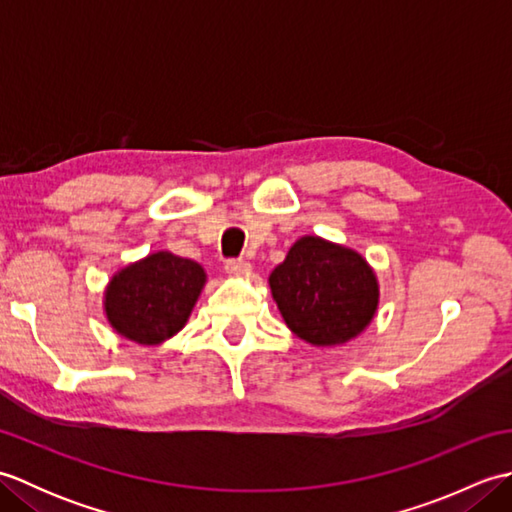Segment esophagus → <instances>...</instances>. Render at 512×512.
Instances as JSON below:
<instances>
[{
    "instance_id": "obj_1",
    "label": "esophagus",
    "mask_w": 512,
    "mask_h": 512,
    "mask_svg": "<svg viewBox=\"0 0 512 512\" xmlns=\"http://www.w3.org/2000/svg\"><path fill=\"white\" fill-rule=\"evenodd\" d=\"M224 270L231 277H242L248 270V264L244 262V259H228V262L224 264Z\"/></svg>"
}]
</instances>
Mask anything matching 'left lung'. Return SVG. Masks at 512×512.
<instances>
[{
  "label": "left lung",
  "instance_id": "left-lung-1",
  "mask_svg": "<svg viewBox=\"0 0 512 512\" xmlns=\"http://www.w3.org/2000/svg\"><path fill=\"white\" fill-rule=\"evenodd\" d=\"M268 284L288 328L317 347L354 339L378 308V279L363 255L317 235L297 239Z\"/></svg>",
  "mask_w": 512,
  "mask_h": 512
}]
</instances>
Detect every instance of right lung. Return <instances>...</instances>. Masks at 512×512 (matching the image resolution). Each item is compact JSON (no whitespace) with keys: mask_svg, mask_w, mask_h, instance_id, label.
<instances>
[{"mask_svg":"<svg viewBox=\"0 0 512 512\" xmlns=\"http://www.w3.org/2000/svg\"><path fill=\"white\" fill-rule=\"evenodd\" d=\"M204 284L198 262L158 250L112 277L105 288V317L125 339L158 345L184 328Z\"/></svg>","mask_w":512,"mask_h":512,"instance_id":"add662e5","label":"right lung"}]
</instances>
